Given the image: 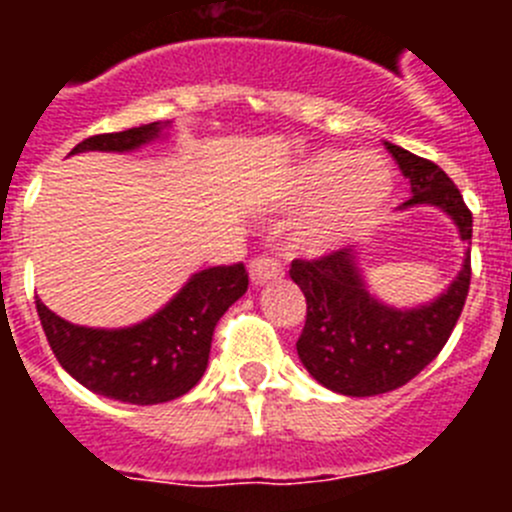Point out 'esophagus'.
I'll return each mask as SVG.
<instances>
[{
    "label": "esophagus",
    "mask_w": 512,
    "mask_h": 512,
    "mask_svg": "<svg viewBox=\"0 0 512 512\" xmlns=\"http://www.w3.org/2000/svg\"><path fill=\"white\" fill-rule=\"evenodd\" d=\"M248 274H251L253 284H266L271 279L282 277V266L274 259H269V256H259V259H253L248 264Z\"/></svg>",
    "instance_id": "34e87169"
}]
</instances>
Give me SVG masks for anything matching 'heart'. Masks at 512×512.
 I'll return each mask as SVG.
<instances>
[{
  "label": "heart",
  "instance_id": "obj_1",
  "mask_svg": "<svg viewBox=\"0 0 512 512\" xmlns=\"http://www.w3.org/2000/svg\"><path fill=\"white\" fill-rule=\"evenodd\" d=\"M392 171L374 153L325 148L302 158L287 182L289 205H321L310 217L302 246L312 253L333 251L372 223L392 197Z\"/></svg>",
  "mask_w": 512,
  "mask_h": 512
}]
</instances>
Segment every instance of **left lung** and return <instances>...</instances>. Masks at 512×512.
Returning a JSON list of instances; mask_svg holds the SVG:
<instances>
[{
  "mask_svg": "<svg viewBox=\"0 0 512 512\" xmlns=\"http://www.w3.org/2000/svg\"><path fill=\"white\" fill-rule=\"evenodd\" d=\"M410 182V207H436L451 217L464 243L472 241V212L446 171L400 146L384 143ZM289 277L307 300L297 356L310 377L346 397H372L408 384L438 356L464 310L472 279L469 251L441 295L415 307H395L369 292L356 248L318 261H292Z\"/></svg>",
  "mask_w": 512,
  "mask_h": 512,
  "instance_id": "obj_1",
  "label": "left lung"
}]
</instances>
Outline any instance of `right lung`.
Instances as JSON below:
<instances>
[{
	"label": "right lung",
	"mask_w": 512,
	"mask_h": 512,
	"mask_svg": "<svg viewBox=\"0 0 512 512\" xmlns=\"http://www.w3.org/2000/svg\"><path fill=\"white\" fill-rule=\"evenodd\" d=\"M171 122H151L122 133L94 135L71 151L130 153L166 138ZM248 289L243 264L202 269L156 310L125 328H87L38 305L45 338L58 364L94 395L130 405H158L187 395L200 382L210 359L212 330L223 312Z\"/></svg>",
	"instance_id": "obj_1"
}]
</instances>
